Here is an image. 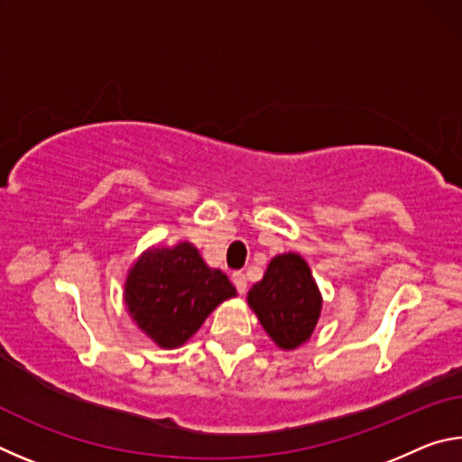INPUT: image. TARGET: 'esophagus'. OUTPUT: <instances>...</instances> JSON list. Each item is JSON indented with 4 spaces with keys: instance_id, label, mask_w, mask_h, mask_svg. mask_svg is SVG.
Instances as JSON below:
<instances>
[{
    "instance_id": "34e87169",
    "label": "esophagus",
    "mask_w": 462,
    "mask_h": 462,
    "mask_svg": "<svg viewBox=\"0 0 462 462\" xmlns=\"http://www.w3.org/2000/svg\"><path fill=\"white\" fill-rule=\"evenodd\" d=\"M232 283L236 287V291L242 295L246 293V275L245 273H232Z\"/></svg>"
}]
</instances>
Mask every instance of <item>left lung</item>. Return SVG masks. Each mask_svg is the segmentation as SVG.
<instances>
[{
  "label": "left lung",
  "instance_id": "8db88e82",
  "mask_svg": "<svg viewBox=\"0 0 462 462\" xmlns=\"http://www.w3.org/2000/svg\"><path fill=\"white\" fill-rule=\"evenodd\" d=\"M250 310L281 350H295L314 334L322 314V293L301 254L273 256L259 283L246 295Z\"/></svg>",
  "mask_w": 462,
  "mask_h": 462
}]
</instances>
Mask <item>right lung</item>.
<instances>
[{"label":"right lung","mask_w":462,"mask_h":462,"mask_svg":"<svg viewBox=\"0 0 462 462\" xmlns=\"http://www.w3.org/2000/svg\"><path fill=\"white\" fill-rule=\"evenodd\" d=\"M236 289L203 261L191 242L146 248L128 269L124 303L156 346L179 348Z\"/></svg>","instance_id":"right-lung-1"}]
</instances>
